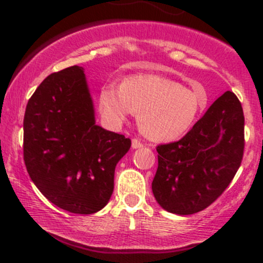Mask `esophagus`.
<instances>
[{"label":"esophagus","mask_w":263,"mask_h":263,"mask_svg":"<svg viewBox=\"0 0 263 263\" xmlns=\"http://www.w3.org/2000/svg\"><path fill=\"white\" fill-rule=\"evenodd\" d=\"M141 147H143V144H142L138 140H135L134 138V140H132V148L137 149V148H141Z\"/></svg>","instance_id":"esophagus-1"}]
</instances>
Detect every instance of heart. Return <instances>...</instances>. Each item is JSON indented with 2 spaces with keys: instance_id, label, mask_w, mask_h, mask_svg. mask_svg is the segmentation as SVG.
I'll list each match as a JSON object with an SVG mask.
<instances>
[{
  "instance_id": "obj_1",
  "label": "heart",
  "mask_w": 263,
  "mask_h": 263,
  "mask_svg": "<svg viewBox=\"0 0 263 263\" xmlns=\"http://www.w3.org/2000/svg\"><path fill=\"white\" fill-rule=\"evenodd\" d=\"M206 105L195 92L158 75H132L121 86L105 84L99 92V110L111 127H120L137 115L140 131L149 140L168 142L189 131Z\"/></svg>"
}]
</instances>
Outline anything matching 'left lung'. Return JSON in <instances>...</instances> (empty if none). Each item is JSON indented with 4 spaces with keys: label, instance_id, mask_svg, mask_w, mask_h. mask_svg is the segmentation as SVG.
Returning a JSON list of instances; mask_svg holds the SVG:
<instances>
[{
    "label": "left lung",
    "instance_id": "left-lung-1",
    "mask_svg": "<svg viewBox=\"0 0 263 263\" xmlns=\"http://www.w3.org/2000/svg\"><path fill=\"white\" fill-rule=\"evenodd\" d=\"M243 111L226 91L182 140L157 147L152 182L157 203L178 215L204 210L228 188L242 161Z\"/></svg>",
    "mask_w": 263,
    "mask_h": 263
}]
</instances>
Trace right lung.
<instances>
[{
    "instance_id": "add662e5",
    "label": "right lung",
    "mask_w": 263,
    "mask_h": 263,
    "mask_svg": "<svg viewBox=\"0 0 263 263\" xmlns=\"http://www.w3.org/2000/svg\"><path fill=\"white\" fill-rule=\"evenodd\" d=\"M23 132L27 172L50 203L83 215L108 203L131 140L96 125L84 68L45 78L27 104Z\"/></svg>"
}]
</instances>
